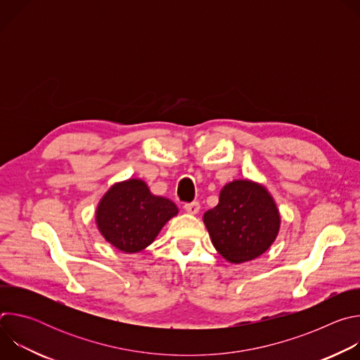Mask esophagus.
<instances>
[{
    "label": "esophagus",
    "instance_id": "esophagus-1",
    "mask_svg": "<svg viewBox=\"0 0 360 360\" xmlns=\"http://www.w3.org/2000/svg\"><path fill=\"white\" fill-rule=\"evenodd\" d=\"M184 210H185L188 214H191V215H196V214L199 212V210H200V205H199V202L185 203V205H184Z\"/></svg>",
    "mask_w": 360,
    "mask_h": 360
}]
</instances>
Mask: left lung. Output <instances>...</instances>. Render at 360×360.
Listing matches in <instances>:
<instances>
[{
    "mask_svg": "<svg viewBox=\"0 0 360 360\" xmlns=\"http://www.w3.org/2000/svg\"><path fill=\"white\" fill-rule=\"evenodd\" d=\"M203 224L221 256L238 265L271 248L281 229V214L264 185L235 179L221 189L218 205L203 214Z\"/></svg>",
    "mask_w": 360,
    "mask_h": 360,
    "instance_id": "8db88e82",
    "label": "left lung"
}]
</instances>
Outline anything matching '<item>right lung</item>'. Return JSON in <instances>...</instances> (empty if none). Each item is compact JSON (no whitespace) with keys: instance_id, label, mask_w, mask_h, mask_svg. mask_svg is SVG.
<instances>
[{"instance_id":"add662e5","label":"right lung","mask_w":360,"mask_h":360,"mask_svg":"<svg viewBox=\"0 0 360 360\" xmlns=\"http://www.w3.org/2000/svg\"><path fill=\"white\" fill-rule=\"evenodd\" d=\"M176 215L171 199L150 193L142 179L131 178L114 184L101 198L95 222L99 233L118 250L136 253L155 240Z\"/></svg>"}]
</instances>
